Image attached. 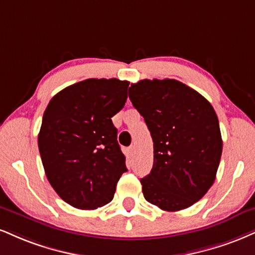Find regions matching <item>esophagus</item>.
Listing matches in <instances>:
<instances>
[{
  "mask_svg": "<svg viewBox=\"0 0 255 255\" xmlns=\"http://www.w3.org/2000/svg\"><path fill=\"white\" fill-rule=\"evenodd\" d=\"M134 151H135V147L130 146V147H129V153H130V154H133Z\"/></svg>",
  "mask_w": 255,
  "mask_h": 255,
  "instance_id": "34e87169",
  "label": "esophagus"
}]
</instances>
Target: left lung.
<instances>
[{"mask_svg": "<svg viewBox=\"0 0 255 255\" xmlns=\"http://www.w3.org/2000/svg\"><path fill=\"white\" fill-rule=\"evenodd\" d=\"M129 98L153 140V167L141 178L143 197L165 211L191 207L216 178L222 154L219 119L197 91L176 79H142Z\"/></svg>", "mask_w": 255, "mask_h": 255, "instance_id": "obj_1", "label": "left lung"}]
</instances>
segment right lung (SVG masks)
<instances>
[{"label": "right lung", "mask_w": 255, "mask_h": 255, "mask_svg": "<svg viewBox=\"0 0 255 255\" xmlns=\"http://www.w3.org/2000/svg\"><path fill=\"white\" fill-rule=\"evenodd\" d=\"M129 82L90 78L48 103L38 135L46 177L67 204L91 210L108 204L127 171L112 118L124 108Z\"/></svg>", "instance_id": "1"}]
</instances>
